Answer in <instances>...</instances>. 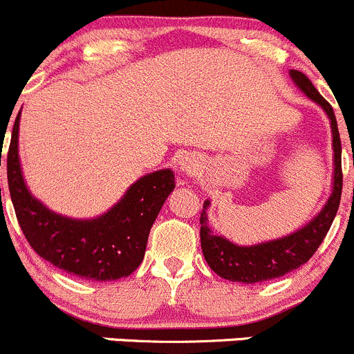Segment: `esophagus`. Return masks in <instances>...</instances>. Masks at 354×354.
<instances>
[{
    "label": "esophagus",
    "mask_w": 354,
    "mask_h": 354,
    "mask_svg": "<svg viewBox=\"0 0 354 354\" xmlns=\"http://www.w3.org/2000/svg\"><path fill=\"white\" fill-rule=\"evenodd\" d=\"M178 167H180V172L187 174V176H192V174L198 172V169H199V165L196 163V160L187 158V156H185V158H182L180 162H178Z\"/></svg>",
    "instance_id": "34e87169"
}]
</instances>
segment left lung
<instances>
[{"label":"left lung","mask_w":354,"mask_h":354,"mask_svg":"<svg viewBox=\"0 0 354 354\" xmlns=\"http://www.w3.org/2000/svg\"><path fill=\"white\" fill-rule=\"evenodd\" d=\"M292 82L297 89L317 103L327 115L332 131V149H334V174H332V192L320 212L301 225L295 232L277 239L265 241V243L251 244V246H239L227 237L213 234L208 225V206L209 199L203 203L201 209V250L205 254L206 263L209 265L216 275L232 282L243 284H257V282L270 281L299 268L306 263L324 237L327 236L332 222L337 213L342 192V169H341V138H339L337 120L330 104L320 96L311 80L304 73L291 70L289 72Z\"/></svg>","instance_id":"left-lung-1"}]
</instances>
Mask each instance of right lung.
I'll list each match as a JSON object with an SVG mask.
<instances>
[{
    "label": "right lung",
    "instance_id": "right-lung-1",
    "mask_svg": "<svg viewBox=\"0 0 354 354\" xmlns=\"http://www.w3.org/2000/svg\"><path fill=\"white\" fill-rule=\"evenodd\" d=\"M20 111L13 124L6 174L17 220L32 250L53 267L86 281L129 277L141 265L149 230L176 189L174 172L163 169L138 178L100 216L59 215L39 201L26 184L19 156Z\"/></svg>",
    "mask_w": 354,
    "mask_h": 354
}]
</instances>
